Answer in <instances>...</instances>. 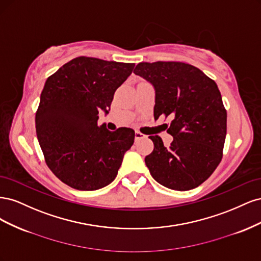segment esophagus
<instances>
[{
  "label": "esophagus",
  "mask_w": 261,
  "mask_h": 261,
  "mask_svg": "<svg viewBox=\"0 0 261 261\" xmlns=\"http://www.w3.org/2000/svg\"><path fill=\"white\" fill-rule=\"evenodd\" d=\"M145 137H146V136L144 135L143 133H140V132H138V130L135 132V139H136V140L141 139V138H145Z\"/></svg>",
  "instance_id": "1"
}]
</instances>
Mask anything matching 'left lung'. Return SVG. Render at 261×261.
I'll return each mask as SVG.
<instances>
[{"label": "left lung", "mask_w": 261, "mask_h": 261, "mask_svg": "<svg viewBox=\"0 0 261 261\" xmlns=\"http://www.w3.org/2000/svg\"><path fill=\"white\" fill-rule=\"evenodd\" d=\"M134 73L154 86V118L172 120L167 126L174 138L170 147L159 136H149L154 145L145 158L150 174L174 191L199 186L223 156L226 110L216 82L183 62H141Z\"/></svg>", "instance_id": "8db88e82"}]
</instances>
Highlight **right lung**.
Segmentation results:
<instances>
[{
	"label": "right lung",
	"instance_id": "1",
	"mask_svg": "<svg viewBox=\"0 0 261 261\" xmlns=\"http://www.w3.org/2000/svg\"><path fill=\"white\" fill-rule=\"evenodd\" d=\"M135 64L80 57L48 77L36 112V133L48 168L63 183L96 191L117 175L135 132L98 125Z\"/></svg>",
	"mask_w": 261,
	"mask_h": 261
}]
</instances>
